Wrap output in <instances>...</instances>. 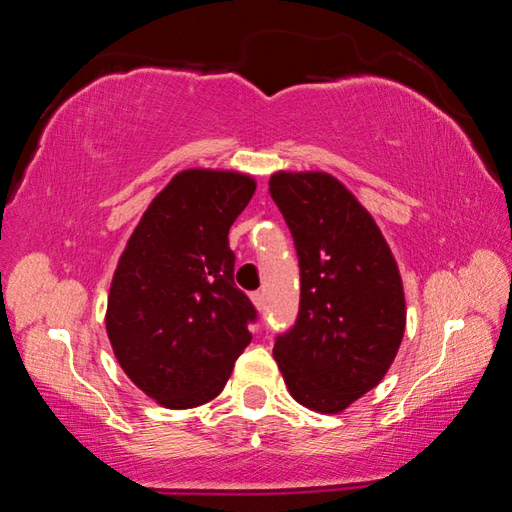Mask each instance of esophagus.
Instances as JSON below:
<instances>
[{
  "mask_svg": "<svg viewBox=\"0 0 512 512\" xmlns=\"http://www.w3.org/2000/svg\"><path fill=\"white\" fill-rule=\"evenodd\" d=\"M250 300H253V305H255L259 311H262L264 305H266V302H264V293H259V291H255L253 296H250Z\"/></svg>",
  "mask_w": 512,
  "mask_h": 512,
  "instance_id": "34e87169",
  "label": "esophagus"
}]
</instances>
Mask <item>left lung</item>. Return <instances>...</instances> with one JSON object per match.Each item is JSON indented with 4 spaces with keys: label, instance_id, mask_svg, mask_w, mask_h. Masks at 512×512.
Wrapping results in <instances>:
<instances>
[{
    "label": "left lung",
    "instance_id": "8db88e82",
    "mask_svg": "<svg viewBox=\"0 0 512 512\" xmlns=\"http://www.w3.org/2000/svg\"><path fill=\"white\" fill-rule=\"evenodd\" d=\"M300 259V314L273 357L298 404L341 413L393 366L406 329L400 268L372 214L325 171L268 180Z\"/></svg>",
    "mask_w": 512,
    "mask_h": 512
}]
</instances>
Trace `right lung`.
<instances>
[{"label": "right lung", "mask_w": 512, "mask_h": 512, "mask_svg": "<svg viewBox=\"0 0 512 512\" xmlns=\"http://www.w3.org/2000/svg\"><path fill=\"white\" fill-rule=\"evenodd\" d=\"M255 187L241 171H178L146 207L112 273V352L164 409L214 400L253 339L255 307L235 287L228 232Z\"/></svg>", "instance_id": "add662e5"}]
</instances>
